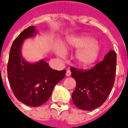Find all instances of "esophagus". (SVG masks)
Listing matches in <instances>:
<instances>
[{"label":"esophagus","mask_w":128,"mask_h":128,"mask_svg":"<svg viewBox=\"0 0 128 128\" xmlns=\"http://www.w3.org/2000/svg\"><path fill=\"white\" fill-rule=\"evenodd\" d=\"M66 76H70L71 75V72H70V70H68L66 71Z\"/></svg>","instance_id":"obj_1"}]
</instances>
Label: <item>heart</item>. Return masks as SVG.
<instances>
[{"mask_svg":"<svg viewBox=\"0 0 128 128\" xmlns=\"http://www.w3.org/2000/svg\"><path fill=\"white\" fill-rule=\"evenodd\" d=\"M68 47L78 50L76 54V61L79 66L88 67L96 61L99 56L100 47L97 41L86 34H80L69 38ZM60 56L64 55L62 50L58 51Z\"/></svg>","mask_w":128,"mask_h":128,"instance_id":"obj_1","label":"heart"}]
</instances>
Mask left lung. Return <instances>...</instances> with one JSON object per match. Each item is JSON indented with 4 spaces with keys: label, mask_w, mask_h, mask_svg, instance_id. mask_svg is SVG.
Returning a JSON list of instances; mask_svg holds the SVG:
<instances>
[{
    "label": "left lung",
    "mask_w": 128,
    "mask_h": 128,
    "mask_svg": "<svg viewBox=\"0 0 128 128\" xmlns=\"http://www.w3.org/2000/svg\"><path fill=\"white\" fill-rule=\"evenodd\" d=\"M72 77L76 82L72 93L73 103L79 109L92 110L107 100L115 82L116 53L110 51L104 60L88 70L71 67Z\"/></svg>",
    "instance_id": "8db88e82"
}]
</instances>
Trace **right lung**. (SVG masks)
Wrapping results in <instances>:
<instances>
[{"mask_svg": "<svg viewBox=\"0 0 128 128\" xmlns=\"http://www.w3.org/2000/svg\"><path fill=\"white\" fill-rule=\"evenodd\" d=\"M36 33L33 26L24 29L13 42L10 50L7 74L9 84L17 100L26 105L37 107L48 101L56 84L65 77L66 70H53L41 60L30 64L23 60L21 45Z\"/></svg>", "mask_w": 128, "mask_h": 128, "instance_id": "right-lung-1", "label": "right lung"}]
</instances>
